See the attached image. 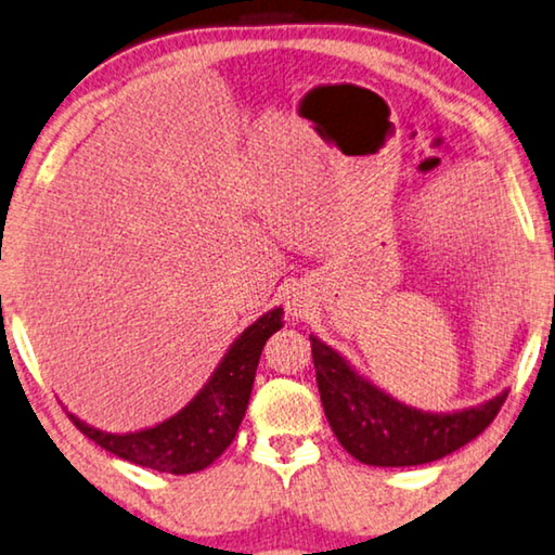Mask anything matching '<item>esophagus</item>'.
<instances>
[{
    "label": "esophagus",
    "mask_w": 555,
    "mask_h": 555,
    "mask_svg": "<svg viewBox=\"0 0 555 555\" xmlns=\"http://www.w3.org/2000/svg\"><path fill=\"white\" fill-rule=\"evenodd\" d=\"M312 302L307 300V295L302 293V289H293V293H287V300H285V310L293 320H300L305 318L307 312H310Z\"/></svg>",
    "instance_id": "esophagus-1"
}]
</instances>
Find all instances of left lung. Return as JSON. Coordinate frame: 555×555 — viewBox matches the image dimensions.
<instances>
[{
	"label": "left lung",
	"mask_w": 555,
	"mask_h": 555,
	"mask_svg": "<svg viewBox=\"0 0 555 555\" xmlns=\"http://www.w3.org/2000/svg\"><path fill=\"white\" fill-rule=\"evenodd\" d=\"M325 416L357 462L370 466H420L462 449L493 422L508 391L462 412H422L397 402L349 364L337 349L310 335Z\"/></svg>",
	"instance_id": "1"
}]
</instances>
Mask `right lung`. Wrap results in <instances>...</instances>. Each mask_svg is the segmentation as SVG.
Instances as JSON below:
<instances>
[{"label": "right lung", "mask_w": 555, "mask_h": 555, "mask_svg": "<svg viewBox=\"0 0 555 555\" xmlns=\"http://www.w3.org/2000/svg\"><path fill=\"white\" fill-rule=\"evenodd\" d=\"M280 327L283 307H275L245 327L198 395L166 422L129 434L101 431L69 414L72 422L101 449L131 464L176 476L203 472L235 439L250 402L260 352Z\"/></svg>", "instance_id": "obj_1"}]
</instances>
